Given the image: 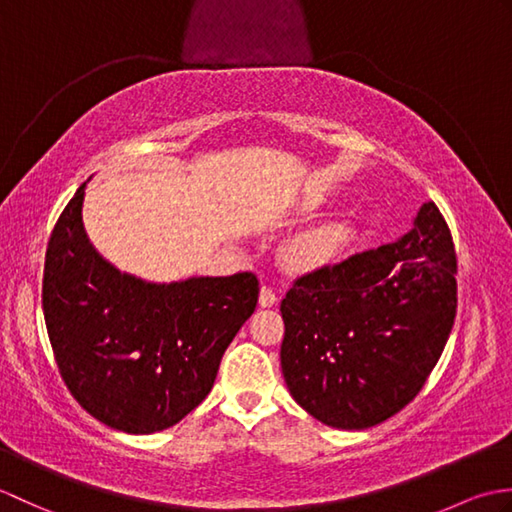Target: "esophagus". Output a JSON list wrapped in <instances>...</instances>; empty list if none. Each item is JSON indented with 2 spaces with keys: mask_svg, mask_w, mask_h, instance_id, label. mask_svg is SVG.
Returning <instances> with one entry per match:
<instances>
[{
  "mask_svg": "<svg viewBox=\"0 0 512 512\" xmlns=\"http://www.w3.org/2000/svg\"><path fill=\"white\" fill-rule=\"evenodd\" d=\"M277 303V295L275 290L270 286H262V290H259V306L262 308H273Z\"/></svg>",
  "mask_w": 512,
  "mask_h": 512,
  "instance_id": "esophagus-1",
  "label": "esophagus"
}]
</instances>
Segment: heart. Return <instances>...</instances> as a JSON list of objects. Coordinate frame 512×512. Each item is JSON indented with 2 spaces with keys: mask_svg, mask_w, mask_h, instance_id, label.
I'll return each instance as SVG.
<instances>
[{
  "mask_svg": "<svg viewBox=\"0 0 512 512\" xmlns=\"http://www.w3.org/2000/svg\"><path fill=\"white\" fill-rule=\"evenodd\" d=\"M352 233V224L347 220H325L321 224H314L290 242V264L303 270H314L330 264L350 244Z\"/></svg>",
  "mask_w": 512,
  "mask_h": 512,
  "instance_id": "1",
  "label": "heart"
}]
</instances>
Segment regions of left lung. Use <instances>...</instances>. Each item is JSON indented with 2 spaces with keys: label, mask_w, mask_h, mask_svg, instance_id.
<instances>
[{
  "label": "left lung",
  "mask_w": 512,
  "mask_h": 512,
  "mask_svg": "<svg viewBox=\"0 0 512 512\" xmlns=\"http://www.w3.org/2000/svg\"><path fill=\"white\" fill-rule=\"evenodd\" d=\"M453 237L433 202L409 233L299 277L281 301V372L328 427L361 431L418 396L458 308Z\"/></svg>",
  "instance_id": "obj_1"
}]
</instances>
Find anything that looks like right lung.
<instances>
[{
	"label": "right lung",
	"instance_id": "right-lung-1",
	"mask_svg": "<svg viewBox=\"0 0 512 512\" xmlns=\"http://www.w3.org/2000/svg\"><path fill=\"white\" fill-rule=\"evenodd\" d=\"M85 182L59 215L43 268V317L76 402L125 433H156L209 396L239 328L255 312L253 273L149 284L90 244Z\"/></svg>",
	"mask_w": 512,
	"mask_h": 512
}]
</instances>
